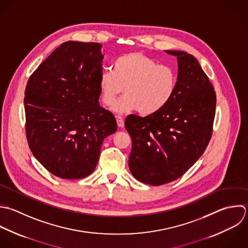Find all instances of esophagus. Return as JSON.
I'll return each instance as SVG.
<instances>
[{"mask_svg":"<svg viewBox=\"0 0 248 248\" xmlns=\"http://www.w3.org/2000/svg\"><path fill=\"white\" fill-rule=\"evenodd\" d=\"M116 120H117V124H118V126L123 128L124 126V119L121 117V116H118L116 117Z\"/></svg>","mask_w":248,"mask_h":248,"instance_id":"obj_1","label":"esophagus"}]
</instances>
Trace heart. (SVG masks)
<instances>
[{"instance_id": "1", "label": "heart", "mask_w": 248, "mask_h": 248, "mask_svg": "<svg viewBox=\"0 0 248 248\" xmlns=\"http://www.w3.org/2000/svg\"><path fill=\"white\" fill-rule=\"evenodd\" d=\"M177 85L178 76L173 67L159 65L141 52L119 57L113 63V71H103L98 80L104 105L112 107L124 88L125 94L115 104L114 112L124 114L138 110L144 116L165 107Z\"/></svg>"}]
</instances>
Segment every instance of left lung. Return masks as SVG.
I'll use <instances>...</instances> for the list:
<instances>
[{"label": "left lung", "mask_w": 248, "mask_h": 248, "mask_svg": "<svg viewBox=\"0 0 248 248\" xmlns=\"http://www.w3.org/2000/svg\"><path fill=\"white\" fill-rule=\"evenodd\" d=\"M177 57L176 92L160 111L134 114L124 126L132 140L128 166L141 183L161 186L182 177L204 154L213 133L217 95L199 62L184 51Z\"/></svg>", "instance_id": "1"}]
</instances>
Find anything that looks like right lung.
<instances>
[{"instance_id": "right-lung-1", "label": "right lung", "mask_w": 248, "mask_h": 248, "mask_svg": "<svg viewBox=\"0 0 248 248\" xmlns=\"http://www.w3.org/2000/svg\"><path fill=\"white\" fill-rule=\"evenodd\" d=\"M102 45L66 41L28 80L26 135L33 156L61 179H82L97 164L114 115L99 105Z\"/></svg>"}]
</instances>
